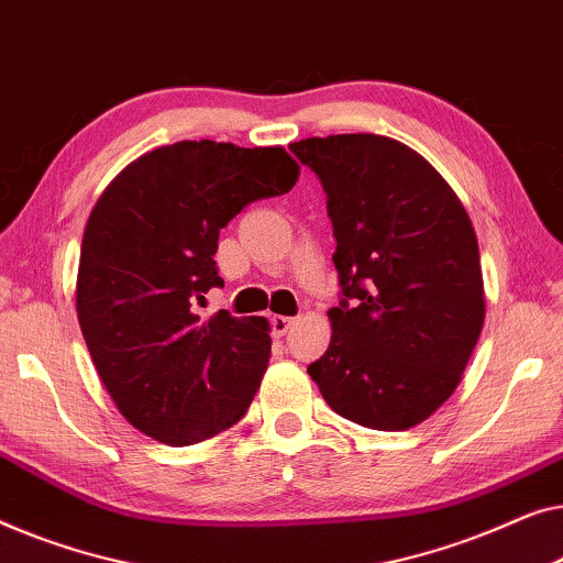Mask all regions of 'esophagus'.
Here are the masks:
<instances>
[{
	"label": "esophagus",
	"instance_id": "34e87169",
	"mask_svg": "<svg viewBox=\"0 0 563 563\" xmlns=\"http://www.w3.org/2000/svg\"><path fill=\"white\" fill-rule=\"evenodd\" d=\"M271 323H273L275 334L285 336V334H288V331L292 329V323H296V319H292V316H273Z\"/></svg>",
	"mask_w": 563,
	"mask_h": 563
}]
</instances>
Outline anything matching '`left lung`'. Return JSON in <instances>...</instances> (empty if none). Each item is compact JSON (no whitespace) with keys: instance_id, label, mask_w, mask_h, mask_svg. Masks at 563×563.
Instances as JSON below:
<instances>
[{"instance_id":"8db88e82","label":"left lung","mask_w":563,"mask_h":563,"mask_svg":"<svg viewBox=\"0 0 563 563\" xmlns=\"http://www.w3.org/2000/svg\"><path fill=\"white\" fill-rule=\"evenodd\" d=\"M327 194L339 306L308 364L334 413L406 431L456 390L485 323L477 236L462 201L416 150L383 134L292 142Z\"/></svg>"}]
</instances>
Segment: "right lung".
I'll list each match as a JSON object with an SVG mask.
<instances>
[{
    "label": "right lung",
    "instance_id": "obj_1",
    "mask_svg": "<svg viewBox=\"0 0 563 563\" xmlns=\"http://www.w3.org/2000/svg\"><path fill=\"white\" fill-rule=\"evenodd\" d=\"M298 165L283 147L176 142L142 155L93 206L76 308L86 346L120 413L150 439L188 446L247 413L271 362L260 316L219 311V232L244 206L288 194Z\"/></svg>",
    "mask_w": 563,
    "mask_h": 563
}]
</instances>
